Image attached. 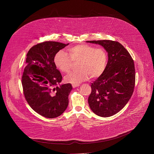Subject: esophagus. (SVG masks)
<instances>
[{
  "label": "esophagus",
  "instance_id": "1",
  "mask_svg": "<svg viewBox=\"0 0 154 154\" xmlns=\"http://www.w3.org/2000/svg\"><path fill=\"white\" fill-rule=\"evenodd\" d=\"M79 86H80L79 84H72V87L73 88H76V87H78Z\"/></svg>",
  "mask_w": 154,
  "mask_h": 154
}]
</instances>
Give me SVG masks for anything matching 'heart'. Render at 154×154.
I'll list each match as a JSON object with an SVG mask.
<instances>
[{
    "instance_id": "1",
    "label": "heart",
    "mask_w": 154,
    "mask_h": 154,
    "mask_svg": "<svg viewBox=\"0 0 154 154\" xmlns=\"http://www.w3.org/2000/svg\"><path fill=\"white\" fill-rule=\"evenodd\" d=\"M70 57L66 52L60 51L54 57L55 66L63 73L70 70L72 61L80 60L78 72H73L67 74L65 80L67 82L77 84L87 80L91 77L95 79L100 76L104 72L107 64V54L100 48L88 44H80L68 49Z\"/></svg>"
}]
</instances>
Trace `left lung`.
I'll use <instances>...</instances> for the list:
<instances>
[{"label": "left lung", "mask_w": 154, "mask_h": 154, "mask_svg": "<svg viewBox=\"0 0 154 154\" xmlns=\"http://www.w3.org/2000/svg\"><path fill=\"white\" fill-rule=\"evenodd\" d=\"M102 46L108 62L102 74L92 83L88 97L91 110L98 116L109 117L122 110L131 97L135 84V69L130 54L117 42L87 41Z\"/></svg>", "instance_id": "8db88e82"}]
</instances>
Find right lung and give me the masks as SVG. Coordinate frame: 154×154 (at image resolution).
<instances>
[{"instance_id":"obj_1","label":"right lung","mask_w":154,"mask_h":154,"mask_svg":"<svg viewBox=\"0 0 154 154\" xmlns=\"http://www.w3.org/2000/svg\"><path fill=\"white\" fill-rule=\"evenodd\" d=\"M68 45L45 42L32 47L26 55L22 77L23 94L30 107L44 117H58L69 104L72 84H60L62 76L54 63L57 53Z\"/></svg>"}]
</instances>
